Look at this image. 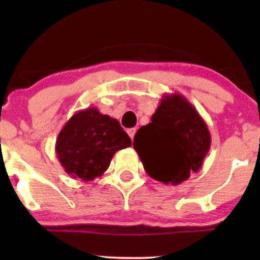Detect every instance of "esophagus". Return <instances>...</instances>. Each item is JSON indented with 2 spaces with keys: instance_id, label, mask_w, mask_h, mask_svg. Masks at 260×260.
Listing matches in <instances>:
<instances>
[{
  "instance_id": "1",
  "label": "esophagus",
  "mask_w": 260,
  "mask_h": 260,
  "mask_svg": "<svg viewBox=\"0 0 260 260\" xmlns=\"http://www.w3.org/2000/svg\"><path fill=\"white\" fill-rule=\"evenodd\" d=\"M136 132H137V129H136V128H129V129L127 131V133L129 134L131 139H133V138H134V134H136Z\"/></svg>"
}]
</instances>
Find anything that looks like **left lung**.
Masks as SVG:
<instances>
[{
	"label": "left lung",
	"instance_id": "1",
	"mask_svg": "<svg viewBox=\"0 0 260 260\" xmlns=\"http://www.w3.org/2000/svg\"><path fill=\"white\" fill-rule=\"evenodd\" d=\"M207 123L183 95L165 94L151 122L137 131L133 148L145 172L165 184H180L198 172L209 153Z\"/></svg>",
	"mask_w": 260,
	"mask_h": 260
}]
</instances>
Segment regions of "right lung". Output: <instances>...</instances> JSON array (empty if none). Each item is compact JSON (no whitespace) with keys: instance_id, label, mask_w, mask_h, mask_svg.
<instances>
[{"instance_id":"obj_1","label":"right lung","mask_w":260,"mask_h":260,"mask_svg":"<svg viewBox=\"0 0 260 260\" xmlns=\"http://www.w3.org/2000/svg\"><path fill=\"white\" fill-rule=\"evenodd\" d=\"M132 145L116 118L88 107L70 118L56 139L59 164L72 178L92 181L109 169L113 155Z\"/></svg>"}]
</instances>
